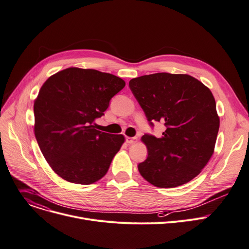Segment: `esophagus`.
Masks as SVG:
<instances>
[{
  "label": "esophagus",
  "instance_id": "esophagus-1",
  "mask_svg": "<svg viewBox=\"0 0 249 249\" xmlns=\"http://www.w3.org/2000/svg\"><path fill=\"white\" fill-rule=\"evenodd\" d=\"M126 142L128 144H134L137 142V137H126Z\"/></svg>",
  "mask_w": 249,
  "mask_h": 249
}]
</instances>
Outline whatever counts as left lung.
Masks as SVG:
<instances>
[{
    "label": "left lung",
    "mask_w": 249,
    "mask_h": 249,
    "mask_svg": "<svg viewBox=\"0 0 249 249\" xmlns=\"http://www.w3.org/2000/svg\"><path fill=\"white\" fill-rule=\"evenodd\" d=\"M130 90L153 122L166 127L161 138L144 134L148 156L140 174L160 188L185 184L200 173L213 154L219 117L211 91L185 74L156 73L134 78Z\"/></svg>",
    "instance_id": "1"
}]
</instances>
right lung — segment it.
<instances>
[{
    "mask_svg": "<svg viewBox=\"0 0 249 249\" xmlns=\"http://www.w3.org/2000/svg\"><path fill=\"white\" fill-rule=\"evenodd\" d=\"M124 87L117 76L80 68L60 71L44 83L34 104L35 136L60 177L88 185L107 173L125 139L94 125Z\"/></svg>",
    "mask_w": 249,
    "mask_h": 249,
    "instance_id": "obj_1",
    "label": "right lung"
}]
</instances>
